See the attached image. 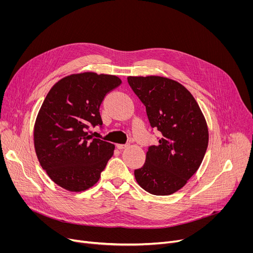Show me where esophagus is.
Wrapping results in <instances>:
<instances>
[{"label":"esophagus","instance_id":"obj_1","mask_svg":"<svg viewBox=\"0 0 253 253\" xmlns=\"http://www.w3.org/2000/svg\"><path fill=\"white\" fill-rule=\"evenodd\" d=\"M128 147V143L127 144H117V148L119 149V150H124V149H126Z\"/></svg>","mask_w":253,"mask_h":253}]
</instances>
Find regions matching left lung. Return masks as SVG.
<instances>
[{
    "label": "left lung",
    "instance_id": "left-lung-1",
    "mask_svg": "<svg viewBox=\"0 0 253 253\" xmlns=\"http://www.w3.org/2000/svg\"><path fill=\"white\" fill-rule=\"evenodd\" d=\"M128 83L144 104L151 127L162 133L151 145L143 166L134 170L140 187L157 196L171 195L188 182L200 167L208 147L206 120L191 92L164 77H128Z\"/></svg>",
    "mask_w": 253,
    "mask_h": 253
}]
</instances>
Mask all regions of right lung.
<instances>
[{"label": "right lung", "instance_id": "add662e5", "mask_svg": "<svg viewBox=\"0 0 253 253\" xmlns=\"http://www.w3.org/2000/svg\"><path fill=\"white\" fill-rule=\"evenodd\" d=\"M121 79L96 73L74 74L53 86L39 111L34 142L49 177L71 192L93 187L114 155L115 145L92 138L90 126L102 127L99 108Z\"/></svg>", "mask_w": 253, "mask_h": 253}]
</instances>
